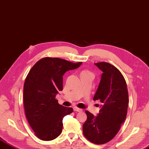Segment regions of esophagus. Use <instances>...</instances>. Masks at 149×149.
Returning a JSON list of instances; mask_svg holds the SVG:
<instances>
[{"mask_svg": "<svg viewBox=\"0 0 149 149\" xmlns=\"http://www.w3.org/2000/svg\"><path fill=\"white\" fill-rule=\"evenodd\" d=\"M73 109H74V111H77V112H81V111H82V109H80V108H78L77 107H74Z\"/></svg>", "mask_w": 149, "mask_h": 149, "instance_id": "obj_1", "label": "esophagus"}]
</instances>
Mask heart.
<instances>
[{"mask_svg": "<svg viewBox=\"0 0 149 149\" xmlns=\"http://www.w3.org/2000/svg\"><path fill=\"white\" fill-rule=\"evenodd\" d=\"M89 72L88 71H84L82 72Z\"/></svg>", "mask_w": 149, "mask_h": 149, "instance_id": "heart-1", "label": "heart"}]
</instances>
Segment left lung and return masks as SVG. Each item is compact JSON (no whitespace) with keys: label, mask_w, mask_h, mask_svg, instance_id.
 I'll return each instance as SVG.
<instances>
[{"label":"left lung","mask_w":149,"mask_h":149,"mask_svg":"<svg viewBox=\"0 0 149 149\" xmlns=\"http://www.w3.org/2000/svg\"><path fill=\"white\" fill-rule=\"evenodd\" d=\"M95 64L103 73L93 100H99L102 105L96 116L86 111L87 118L83 133L93 143L102 145L116 135L125 121L129 95L125 78L116 67L107 62Z\"/></svg>","instance_id":"8db88e82"}]
</instances>
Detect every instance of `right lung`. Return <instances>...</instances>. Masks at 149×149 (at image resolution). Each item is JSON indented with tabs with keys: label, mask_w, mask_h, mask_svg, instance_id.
<instances>
[{
	"label": "right lung",
	"mask_w": 149,
	"mask_h": 149,
	"mask_svg": "<svg viewBox=\"0 0 149 149\" xmlns=\"http://www.w3.org/2000/svg\"><path fill=\"white\" fill-rule=\"evenodd\" d=\"M58 58L45 57L33 66L24 85V105L28 123L35 135L43 141L56 138L62 130L63 118L73 112L58 103L56 95L63 90V75L79 68Z\"/></svg>",
	"instance_id": "1"
}]
</instances>
